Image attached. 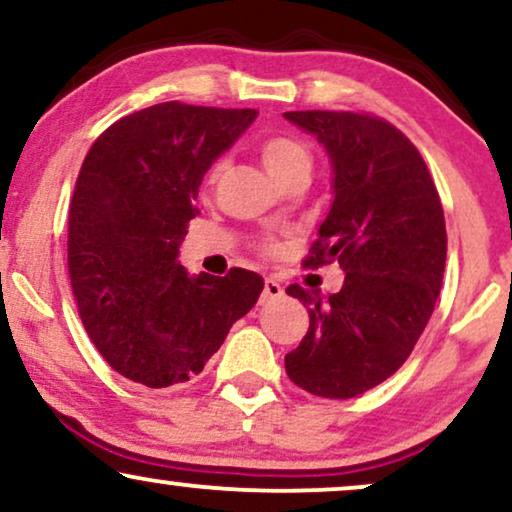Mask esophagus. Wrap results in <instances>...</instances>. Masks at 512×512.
<instances>
[{"instance_id": "esophagus-1", "label": "esophagus", "mask_w": 512, "mask_h": 512, "mask_svg": "<svg viewBox=\"0 0 512 512\" xmlns=\"http://www.w3.org/2000/svg\"><path fill=\"white\" fill-rule=\"evenodd\" d=\"M283 295V286L274 279H264V291H262V303H272Z\"/></svg>"}]
</instances>
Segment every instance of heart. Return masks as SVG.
<instances>
[{
	"label": "heart",
	"mask_w": 512,
	"mask_h": 512,
	"mask_svg": "<svg viewBox=\"0 0 512 512\" xmlns=\"http://www.w3.org/2000/svg\"><path fill=\"white\" fill-rule=\"evenodd\" d=\"M260 159L267 169V174L274 178L276 183H281L283 178H288L295 171L310 169L312 157L307 152L303 143H298L295 138H288V135H272V138L262 140L260 143ZM221 164H214L212 176L217 174ZM267 250H274V243L264 245Z\"/></svg>",
	"instance_id": "1"
}]
</instances>
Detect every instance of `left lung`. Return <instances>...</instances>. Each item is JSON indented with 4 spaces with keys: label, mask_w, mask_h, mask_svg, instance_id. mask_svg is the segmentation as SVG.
Masks as SVG:
<instances>
[{
    "label": "left lung",
    "mask_w": 512,
    "mask_h": 512,
    "mask_svg": "<svg viewBox=\"0 0 512 512\" xmlns=\"http://www.w3.org/2000/svg\"><path fill=\"white\" fill-rule=\"evenodd\" d=\"M331 162L329 214L319 226L317 267L336 260L341 291L312 298L300 346L286 355L291 381L322 398H353L408 360L432 317L446 267V221L417 147L389 121L353 112H286Z\"/></svg>",
    "instance_id": "1"
}]
</instances>
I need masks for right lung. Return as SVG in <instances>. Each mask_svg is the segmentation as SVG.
Here are the masks:
<instances>
[{
  "label": "right lung",
  "mask_w": 512,
  "mask_h": 512,
  "mask_svg": "<svg viewBox=\"0 0 512 512\" xmlns=\"http://www.w3.org/2000/svg\"><path fill=\"white\" fill-rule=\"evenodd\" d=\"M255 109L164 102L128 114L90 147L69 209L80 319L126 379L166 389L197 377L264 281L248 269L190 276L178 262L202 176Z\"/></svg>",
  "instance_id": "1"
}]
</instances>
